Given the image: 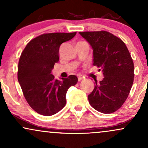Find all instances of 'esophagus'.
Listing matches in <instances>:
<instances>
[{
    "label": "esophagus",
    "mask_w": 148,
    "mask_h": 148,
    "mask_svg": "<svg viewBox=\"0 0 148 148\" xmlns=\"http://www.w3.org/2000/svg\"><path fill=\"white\" fill-rule=\"evenodd\" d=\"M83 79H84V77H83V76H78V81H82Z\"/></svg>",
    "instance_id": "34e87169"
}]
</instances>
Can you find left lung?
<instances>
[{"label": "left lung", "mask_w": 148, "mask_h": 148, "mask_svg": "<svg viewBox=\"0 0 148 148\" xmlns=\"http://www.w3.org/2000/svg\"><path fill=\"white\" fill-rule=\"evenodd\" d=\"M93 49V65L102 70L103 79L88 95L92 108L102 113L119 109L128 97L134 83V62L124 42L109 33L80 32Z\"/></svg>", "instance_id": "8db88e82"}]
</instances>
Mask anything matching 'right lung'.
Masks as SVG:
<instances>
[{
    "label": "right lung",
    "mask_w": 148,
    "mask_h": 148,
    "mask_svg": "<svg viewBox=\"0 0 148 148\" xmlns=\"http://www.w3.org/2000/svg\"><path fill=\"white\" fill-rule=\"evenodd\" d=\"M71 33H45L27 44L20 56L17 77L25 100L39 114L50 116L59 112L66 104V93L77 84L78 78L70 75L61 81L51 74L59 60L61 44L72 39Z\"/></svg>",
    "instance_id": "add662e5"
}]
</instances>
